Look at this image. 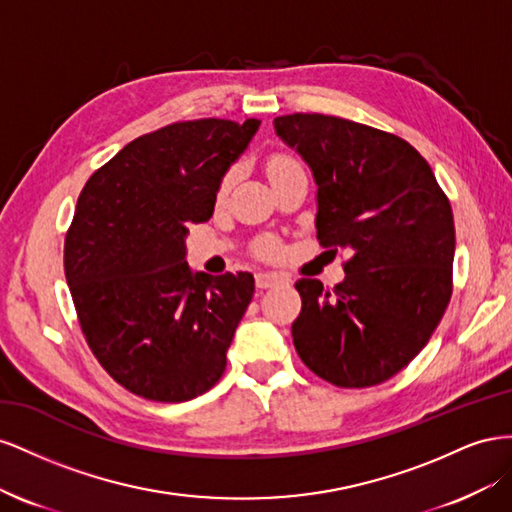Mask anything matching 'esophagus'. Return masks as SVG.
<instances>
[{
	"label": "esophagus",
	"instance_id": "obj_1",
	"mask_svg": "<svg viewBox=\"0 0 512 512\" xmlns=\"http://www.w3.org/2000/svg\"><path fill=\"white\" fill-rule=\"evenodd\" d=\"M287 279L283 274H276V272H257L255 274V283L259 289H268V287H274L279 283H285Z\"/></svg>",
	"mask_w": 512,
	"mask_h": 512
}]
</instances>
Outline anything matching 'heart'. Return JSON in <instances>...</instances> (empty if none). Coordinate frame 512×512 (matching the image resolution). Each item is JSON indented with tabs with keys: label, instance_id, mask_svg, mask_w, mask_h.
Returning a JSON list of instances; mask_svg holds the SVG:
<instances>
[{
	"label": "heart",
	"instance_id": "obj_1",
	"mask_svg": "<svg viewBox=\"0 0 512 512\" xmlns=\"http://www.w3.org/2000/svg\"><path fill=\"white\" fill-rule=\"evenodd\" d=\"M294 167H298V163H296L294 158H289V156H285V154L272 156V158L268 160V175H270V180L274 178V175H279V173L289 171V169H294ZM231 182H233V175L229 173V175H225V178H223L221 186H218V197H223V195L229 191ZM276 251H279V246H276V244L270 242V240L259 246V253L266 255V257H272Z\"/></svg>",
	"mask_w": 512,
	"mask_h": 512
}]
</instances>
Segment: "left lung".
<instances>
[{"label":"left lung","mask_w":512,"mask_h":512,"mask_svg":"<svg viewBox=\"0 0 512 512\" xmlns=\"http://www.w3.org/2000/svg\"><path fill=\"white\" fill-rule=\"evenodd\" d=\"M309 165L317 240L352 253L343 283L300 279L296 352L341 388L382 384L431 339L452 294L455 221L429 163L384 130L321 113L274 120Z\"/></svg>","instance_id":"left-lung-1"}]
</instances>
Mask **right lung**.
Listing matches in <instances>:
<instances>
[{"label": "right lung", "instance_id": "right-lung-1", "mask_svg": "<svg viewBox=\"0 0 512 512\" xmlns=\"http://www.w3.org/2000/svg\"><path fill=\"white\" fill-rule=\"evenodd\" d=\"M259 120H195L130 141L77 201L64 270L79 324L115 382L180 403L221 379L253 274L193 272L188 225L210 221L218 186Z\"/></svg>", "mask_w": 512, "mask_h": 512}]
</instances>
